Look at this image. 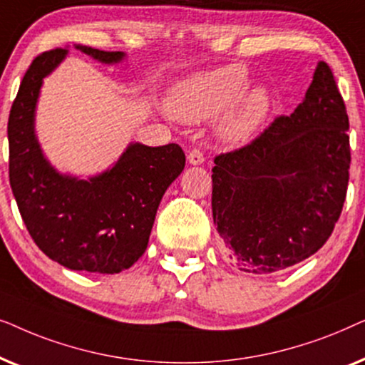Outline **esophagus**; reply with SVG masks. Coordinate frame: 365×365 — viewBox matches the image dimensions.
<instances>
[{
    "label": "esophagus",
    "mask_w": 365,
    "mask_h": 365,
    "mask_svg": "<svg viewBox=\"0 0 365 365\" xmlns=\"http://www.w3.org/2000/svg\"><path fill=\"white\" fill-rule=\"evenodd\" d=\"M187 161H189V164H192V166H199V164H202L204 154L201 149H192V151L187 154Z\"/></svg>",
    "instance_id": "obj_1"
}]
</instances>
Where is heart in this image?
<instances>
[{
	"mask_svg": "<svg viewBox=\"0 0 365 365\" xmlns=\"http://www.w3.org/2000/svg\"><path fill=\"white\" fill-rule=\"evenodd\" d=\"M249 73L241 64L194 74L176 84L169 111L181 121L196 123L222 114L217 134L227 143H246L256 134L272 109L266 86L249 88Z\"/></svg>",
	"mask_w": 365,
	"mask_h": 365,
	"instance_id": "b5f03b06",
	"label": "heart"
}]
</instances>
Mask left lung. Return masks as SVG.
Returning a JSON list of instances; mask_svg holds the SVG:
<instances>
[{
  "label": "left lung",
  "instance_id": "left-lung-1",
  "mask_svg": "<svg viewBox=\"0 0 365 365\" xmlns=\"http://www.w3.org/2000/svg\"><path fill=\"white\" fill-rule=\"evenodd\" d=\"M346 104L317 63L306 98L212 168V217L227 257L244 272L284 271L311 257L346 201L351 146Z\"/></svg>",
  "mask_w": 365,
  "mask_h": 365
}]
</instances>
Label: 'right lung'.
<instances>
[{"label":"right lung","mask_w":365,"mask_h":365,"mask_svg":"<svg viewBox=\"0 0 365 365\" xmlns=\"http://www.w3.org/2000/svg\"><path fill=\"white\" fill-rule=\"evenodd\" d=\"M103 64L121 63L123 51L74 46ZM56 48L34 58L8 119L9 184L36 246L71 269L118 274L146 251L159 202L182 173L186 156L178 144L131 143L101 174L81 179L56 171L39 146L34 118L43 79L68 56Z\"/></svg>","instance_id":"right-lung-1"}]
</instances>
